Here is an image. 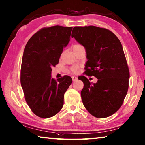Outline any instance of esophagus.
Masks as SVG:
<instances>
[{
    "label": "esophagus",
    "instance_id": "34e87169",
    "mask_svg": "<svg viewBox=\"0 0 145 145\" xmlns=\"http://www.w3.org/2000/svg\"><path fill=\"white\" fill-rule=\"evenodd\" d=\"M72 78V80H73V82H75V81H76V80H77V79H78V78L76 77V76H73Z\"/></svg>",
    "mask_w": 145,
    "mask_h": 145
}]
</instances>
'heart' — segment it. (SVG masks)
Segmentation results:
<instances>
[{
	"mask_svg": "<svg viewBox=\"0 0 145 145\" xmlns=\"http://www.w3.org/2000/svg\"><path fill=\"white\" fill-rule=\"evenodd\" d=\"M81 47H83V46L80 44H75L73 46V48H81ZM71 70H72L73 72H76L78 70V67L75 66L72 67V69H71Z\"/></svg>",
	"mask_w": 145,
	"mask_h": 145,
	"instance_id": "b5f03b06",
	"label": "heart"
}]
</instances>
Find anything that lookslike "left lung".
Returning <instances> with one entry per match:
<instances>
[{
    "label": "left lung",
    "instance_id": "obj_1",
    "mask_svg": "<svg viewBox=\"0 0 145 145\" xmlns=\"http://www.w3.org/2000/svg\"><path fill=\"white\" fill-rule=\"evenodd\" d=\"M72 37L85 47V75L97 78L96 84L85 76L81 97L85 108L97 118L112 115L121 106L129 86L130 72L122 45L110 30L95 26L75 27Z\"/></svg>",
    "mask_w": 145,
    "mask_h": 145
}]
</instances>
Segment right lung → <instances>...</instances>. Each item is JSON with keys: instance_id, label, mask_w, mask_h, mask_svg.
Segmentation results:
<instances>
[{"instance_id": "add662e5", "label": "right lung", "mask_w": 145, "mask_h": 145, "mask_svg": "<svg viewBox=\"0 0 145 145\" xmlns=\"http://www.w3.org/2000/svg\"><path fill=\"white\" fill-rule=\"evenodd\" d=\"M72 27L42 28L29 39L24 49L20 84L32 112L40 118L56 115L62 108L64 94L72 83L70 76L51 78L52 67L58 63L70 39Z\"/></svg>"}]
</instances>
